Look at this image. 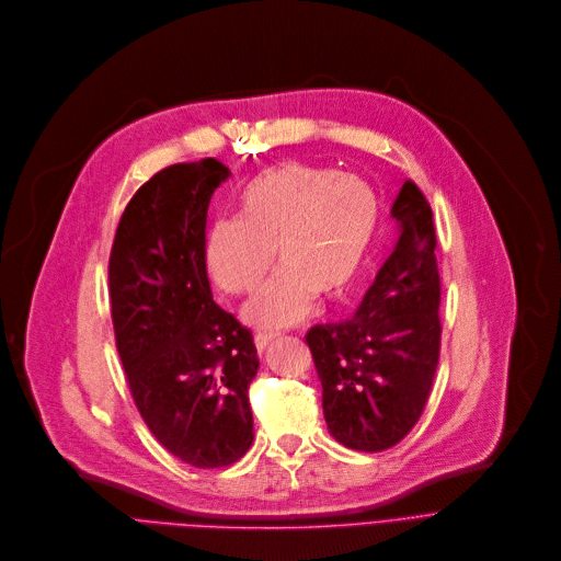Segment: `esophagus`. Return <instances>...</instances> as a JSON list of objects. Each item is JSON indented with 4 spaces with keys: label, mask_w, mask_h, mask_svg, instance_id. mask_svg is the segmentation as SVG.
<instances>
[{
    "label": "esophagus",
    "mask_w": 561,
    "mask_h": 561,
    "mask_svg": "<svg viewBox=\"0 0 561 561\" xmlns=\"http://www.w3.org/2000/svg\"><path fill=\"white\" fill-rule=\"evenodd\" d=\"M278 339V333H256V339H254V343H256V350L259 352H263L272 341H276Z\"/></svg>",
    "instance_id": "esophagus-1"
}]
</instances>
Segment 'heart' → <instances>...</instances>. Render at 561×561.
Returning <instances> with one entry per match:
<instances>
[{
  "instance_id": "heart-1",
  "label": "heart",
  "mask_w": 561,
  "mask_h": 561,
  "mask_svg": "<svg viewBox=\"0 0 561 561\" xmlns=\"http://www.w3.org/2000/svg\"><path fill=\"white\" fill-rule=\"evenodd\" d=\"M380 205L354 174L285 161L256 174L239 194V218L216 220L205 243L214 283L228 294L256 291L245 309L259 327L300 320L311 298L335 302L356 285L374 245Z\"/></svg>"
}]
</instances>
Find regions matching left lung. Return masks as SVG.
Instances as JSON below:
<instances>
[{"mask_svg":"<svg viewBox=\"0 0 561 561\" xmlns=\"http://www.w3.org/2000/svg\"><path fill=\"white\" fill-rule=\"evenodd\" d=\"M391 216L400 239L354 318L305 335L329 433L365 454L391 449L415 426L439 360L437 241L413 181H404Z\"/></svg>","mask_w":561,"mask_h":561,"instance_id":"left-lung-1","label":"left lung"}]
</instances>
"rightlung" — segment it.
<instances>
[{"instance_id":"1","label":"right lung","mask_w":561,"mask_h":561,"mask_svg":"<svg viewBox=\"0 0 561 561\" xmlns=\"http://www.w3.org/2000/svg\"><path fill=\"white\" fill-rule=\"evenodd\" d=\"M228 176L216 159L157 172L122 214L107 263L133 400L152 435L196 469L234 465L254 439V339L214 302L205 265L209 198Z\"/></svg>"}]
</instances>
